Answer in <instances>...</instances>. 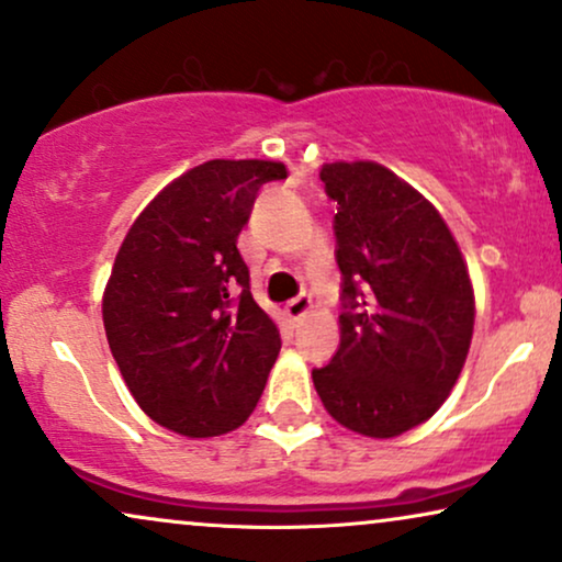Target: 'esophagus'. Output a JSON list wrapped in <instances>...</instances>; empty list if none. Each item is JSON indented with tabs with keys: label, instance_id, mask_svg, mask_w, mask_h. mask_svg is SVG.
I'll list each match as a JSON object with an SVG mask.
<instances>
[{
	"label": "esophagus",
	"instance_id": "34e87169",
	"mask_svg": "<svg viewBox=\"0 0 562 562\" xmlns=\"http://www.w3.org/2000/svg\"><path fill=\"white\" fill-rule=\"evenodd\" d=\"M310 310H313V300H310L307 294H300L296 300H289L286 304H283V313H286L289 321H294V323L302 321Z\"/></svg>",
	"mask_w": 562,
	"mask_h": 562
}]
</instances>
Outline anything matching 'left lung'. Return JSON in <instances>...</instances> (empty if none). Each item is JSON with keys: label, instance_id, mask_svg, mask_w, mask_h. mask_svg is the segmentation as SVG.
<instances>
[{"label": "left lung", "instance_id": "1", "mask_svg": "<svg viewBox=\"0 0 562 562\" xmlns=\"http://www.w3.org/2000/svg\"><path fill=\"white\" fill-rule=\"evenodd\" d=\"M336 200L341 344L313 383L325 412L364 438L432 417L467 362L474 289L459 241L429 200L375 161L323 164Z\"/></svg>", "mask_w": 562, "mask_h": 562}]
</instances>
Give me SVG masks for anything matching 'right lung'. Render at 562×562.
Listing matches in <instances>:
<instances>
[{
	"instance_id": "add662e5",
	"label": "right lung",
	"mask_w": 562,
	"mask_h": 562,
	"mask_svg": "<svg viewBox=\"0 0 562 562\" xmlns=\"http://www.w3.org/2000/svg\"><path fill=\"white\" fill-rule=\"evenodd\" d=\"M281 161L213 158L184 171L130 226L103 289V328L137 406L184 438L245 425L281 351L237 249Z\"/></svg>"
}]
</instances>
